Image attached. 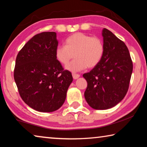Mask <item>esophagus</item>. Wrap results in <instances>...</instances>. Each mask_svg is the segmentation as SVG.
<instances>
[{"label":"esophagus","mask_w":147,"mask_h":147,"mask_svg":"<svg viewBox=\"0 0 147 147\" xmlns=\"http://www.w3.org/2000/svg\"><path fill=\"white\" fill-rule=\"evenodd\" d=\"M73 77L74 80H76V79H77V78L80 77V75H79V74H77L73 73Z\"/></svg>","instance_id":"34e87169"}]
</instances>
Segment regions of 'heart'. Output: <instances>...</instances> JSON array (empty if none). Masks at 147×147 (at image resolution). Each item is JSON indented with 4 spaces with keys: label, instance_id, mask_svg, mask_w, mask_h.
<instances>
[{
    "label": "heart",
    "instance_id": "b5f03b06",
    "mask_svg": "<svg viewBox=\"0 0 147 147\" xmlns=\"http://www.w3.org/2000/svg\"><path fill=\"white\" fill-rule=\"evenodd\" d=\"M105 52L104 43L98 36H92L82 32H76L65 40V46L59 45L55 55L58 61L66 65L74 55L76 59L67 65L65 69L72 73L94 68L101 61Z\"/></svg>",
    "mask_w": 147,
    "mask_h": 147
}]
</instances>
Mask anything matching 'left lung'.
<instances>
[{
	"instance_id": "1",
	"label": "left lung",
	"mask_w": 147,
	"mask_h": 147,
	"mask_svg": "<svg viewBox=\"0 0 147 147\" xmlns=\"http://www.w3.org/2000/svg\"><path fill=\"white\" fill-rule=\"evenodd\" d=\"M105 52L99 63L83 74L88 82L84 97L96 110L113 108L124 99L129 88L133 63L124 42L113 32L102 30Z\"/></svg>"
}]
</instances>
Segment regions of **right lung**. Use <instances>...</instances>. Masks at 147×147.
<instances>
[{
    "label": "right lung",
    "mask_w": 147,
    "mask_h": 147,
    "mask_svg": "<svg viewBox=\"0 0 147 147\" xmlns=\"http://www.w3.org/2000/svg\"><path fill=\"white\" fill-rule=\"evenodd\" d=\"M56 32L36 34L16 57L14 80L23 101L42 113L57 111L64 103L73 82L71 72L63 71L55 55Z\"/></svg>",
    "instance_id": "1"
}]
</instances>
